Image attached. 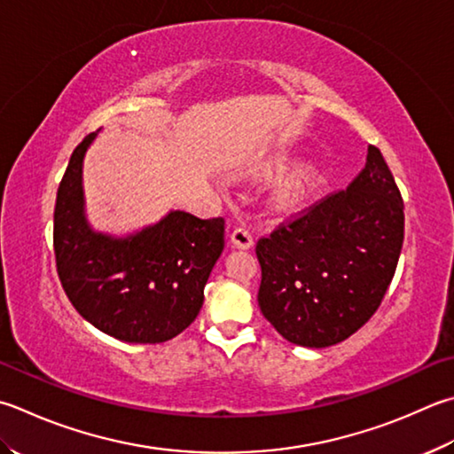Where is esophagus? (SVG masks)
Listing matches in <instances>:
<instances>
[{
  "mask_svg": "<svg viewBox=\"0 0 454 454\" xmlns=\"http://www.w3.org/2000/svg\"><path fill=\"white\" fill-rule=\"evenodd\" d=\"M231 243H233L237 249H251L254 241H253V235L249 229L237 227V229H233V233H231Z\"/></svg>",
  "mask_w": 454,
  "mask_h": 454,
  "instance_id": "1",
  "label": "esophagus"
}]
</instances>
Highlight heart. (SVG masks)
I'll list each match as a JSON object with an SVG mask.
<instances>
[{"mask_svg":"<svg viewBox=\"0 0 454 454\" xmlns=\"http://www.w3.org/2000/svg\"><path fill=\"white\" fill-rule=\"evenodd\" d=\"M275 166L280 168L282 160H278ZM318 179H320L318 164H314L312 160L296 161V164L293 168H288L277 182L275 200L280 205H294L301 201L316 184H318Z\"/></svg>","mask_w":454,"mask_h":454,"instance_id":"b5f03b06","label":"heart"}]
</instances>
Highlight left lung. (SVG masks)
Segmentation results:
<instances>
[{
  "mask_svg": "<svg viewBox=\"0 0 454 454\" xmlns=\"http://www.w3.org/2000/svg\"><path fill=\"white\" fill-rule=\"evenodd\" d=\"M403 200L381 152L330 193L256 243L259 306L282 338L328 348L378 310L403 247Z\"/></svg>",
  "mask_w": 454,
  "mask_h": 454,
  "instance_id": "1",
  "label": "left lung"
}]
</instances>
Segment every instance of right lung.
I'll use <instances>...</instances> for the list:
<instances>
[{
	"instance_id": "add662e5",
	"label": "right lung",
	"mask_w": 454,
	"mask_h": 454,
	"mask_svg": "<svg viewBox=\"0 0 454 454\" xmlns=\"http://www.w3.org/2000/svg\"><path fill=\"white\" fill-rule=\"evenodd\" d=\"M74 148L59 184L53 223L57 272L68 301L94 328L130 344H161L198 318L203 288L225 247V219L169 211L126 237L94 231L84 215L82 160Z\"/></svg>"
}]
</instances>
